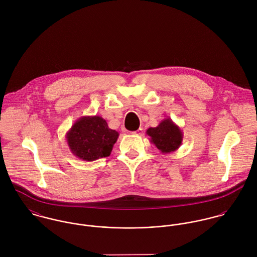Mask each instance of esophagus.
Here are the masks:
<instances>
[{"mask_svg":"<svg viewBox=\"0 0 257 257\" xmlns=\"http://www.w3.org/2000/svg\"><path fill=\"white\" fill-rule=\"evenodd\" d=\"M143 133H144V130H143V128H139L138 131L134 132L133 134H134V135H136V136H142V135H143Z\"/></svg>","mask_w":257,"mask_h":257,"instance_id":"34e87169","label":"esophagus"}]
</instances>
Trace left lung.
<instances>
[{
    "mask_svg": "<svg viewBox=\"0 0 257 257\" xmlns=\"http://www.w3.org/2000/svg\"><path fill=\"white\" fill-rule=\"evenodd\" d=\"M147 135L150 137V143L163 154L177 150L183 141L182 131L170 117L164 118L156 127H149Z\"/></svg>",
    "mask_w": 257,
    "mask_h": 257,
    "instance_id": "1",
    "label": "left lung"
}]
</instances>
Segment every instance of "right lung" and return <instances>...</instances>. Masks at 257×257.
<instances>
[{
  "mask_svg": "<svg viewBox=\"0 0 257 257\" xmlns=\"http://www.w3.org/2000/svg\"><path fill=\"white\" fill-rule=\"evenodd\" d=\"M117 138L118 133L110 130L100 115L81 116L66 134L70 151L84 161L109 156Z\"/></svg>",
  "mask_w": 257,
  "mask_h": 257,
  "instance_id": "obj_1",
  "label": "right lung"
}]
</instances>
